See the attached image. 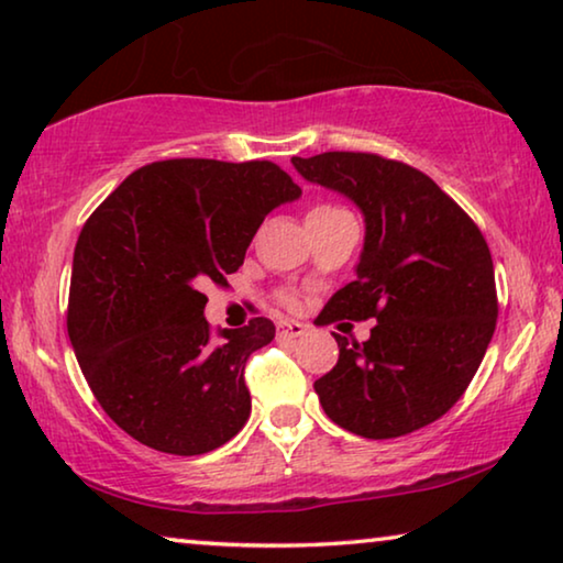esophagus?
Segmentation results:
<instances>
[{"label": "esophagus", "instance_id": "obj_1", "mask_svg": "<svg viewBox=\"0 0 563 563\" xmlns=\"http://www.w3.org/2000/svg\"><path fill=\"white\" fill-rule=\"evenodd\" d=\"M306 331H308V325L300 323V321H292V318H280V321H278L280 339H298V335H303Z\"/></svg>", "mask_w": 563, "mask_h": 563}]
</instances>
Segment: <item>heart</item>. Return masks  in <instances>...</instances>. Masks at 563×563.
I'll return each mask as SVG.
<instances>
[{
  "mask_svg": "<svg viewBox=\"0 0 563 563\" xmlns=\"http://www.w3.org/2000/svg\"><path fill=\"white\" fill-rule=\"evenodd\" d=\"M341 207H333V205H321V207H316L313 212H339Z\"/></svg>",
  "mask_w": 563,
  "mask_h": 563,
  "instance_id": "1",
  "label": "heart"
}]
</instances>
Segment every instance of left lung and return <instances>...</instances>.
<instances>
[{
  "label": "left lung",
  "instance_id": "obj_1",
  "mask_svg": "<svg viewBox=\"0 0 563 563\" xmlns=\"http://www.w3.org/2000/svg\"><path fill=\"white\" fill-rule=\"evenodd\" d=\"M292 166L354 199L366 220L356 280L321 323L376 318L368 341L346 335L339 362L313 384L323 412L366 440L432 424L463 397L498 321L493 257L483 232L430 176L366 151H325Z\"/></svg>",
  "mask_w": 563,
  "mask_h": 563
}]
</instances>
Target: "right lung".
<instances>
[{
  "instance_id": "right-lung-1",
  "label": "right lung",
  "mask_w": 563,
  "mask_h": 563,
  "mask_svg": "<svg viewBox=\"0 0 563 563\" xmlns=\"http://www.w3.org/2000/svg\"><path fill=\"white\" fill-rule=\"evenodd\" d=\"M300 197L273 162L141 166L82 224L67 335L103 412L146 448L205 455L250 417L245 364L271 318L212 331L201 285H228L265 214Z\"/></svg>"
}]
</instances>
